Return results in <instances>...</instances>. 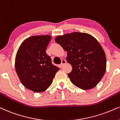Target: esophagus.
Wrapping results in <instances>:
<instances>
[{
  "label": "esophagus",
  "mask_w": 120,
  "mask_h": 120,
  "mask_svg": "<svg viewBox=\"0 0 120 120\" xmlns=\"http://www.w3.org/2000/svg\"><path fill=\"white\" fill-rule=\"evenodd\" d=\"M66 60H62V62H61V63H60V67H62V66H63V65H64L65 63H66Z\"/></svg>",
  "instance_id": "obj_1"
}]
</instances>
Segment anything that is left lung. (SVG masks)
Returning <instances> with one entry per match:
<instances>
[{
  "mask_svg": "<svg viewBox=\"0 0 120 120\" xmlns=\"http://www.w3.org/2000/svg\"><path fill=\"white\" fill-rule=\"evenodd\" d=\"M55 41L67 52L66 60L72 67L68 76L72 83L82 90L95 87L106 69L105 53L97 40L89 34L73 32L58 35Z\"/></svg>",
  "mask_w": 120,
  "mask_h": 120,
  "instance_id": "left-lung-1",
  "label": "left lung"
}]
</instances>
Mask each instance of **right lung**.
<instances>
[{
    "label": "right lung",
    "mask_w": 120,
    "mask_h": 120,
    "mask_svg": "<svg viewBox=\"0 0 120 120\" xmlns=\"http://www.w3.org/2000/svg\"><path fill=\"white\" fill-rule=\"evenodd\" d=\"M51 39L49 35H34L23 41L18 50L15 68L20 82L26 88L42 92L51 86L60 69L46 53Z\"/></svg>",
    "instance_id": "obj_1"
}]
</instances>
